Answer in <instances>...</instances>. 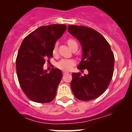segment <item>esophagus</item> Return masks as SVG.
Segmentation results:
<instances>
[{"instance_id": "esophagus-1", "label": "esophagus", "mask_w": 132, "mask_h": 132, "mask_svg": "<svg viewBox=\"0 0 132 132\" xmlns=\"http://www.w3.org/2000/svg\"><path fill=\"white\" fill-rule=\"evenodd\" d=\"M68 72H66V71H63V75H66V74H68Z\"/></svg>"}]
</instances>
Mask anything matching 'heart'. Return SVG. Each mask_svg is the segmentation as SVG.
Here are the masks:
<instances>
[{
    "instance_id": "b5f03b06",
    "label": "heart",
    "mask_w": 132,
    "mask_h": 132,
    "mask_svg": "<svg viewBox=\"0 0 132 132\" xmlns=\"http://www.w3.org/2000/svg\"><path fill=\"white\" fill-rule=\"evenodd\" d=\"M67 43L68 46L71 50L76 46H78V43L76 41L72 38H69L67 40ZM57 44H55L53 49V53L56 54L57 53ZM75 62L74 60H69V59H62L60 61L57 62V67L59 69H61L63 71H68L71 70L72 66L75 64Z\"/></svg>"
}]
</instances>
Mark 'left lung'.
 Masks as SVG:
<instances>
[{"instance_id":"left-lung-1","label":"left lung","mask_w":132,"mask_h":132,"mask_svg":"<svg viewBox=\"0 0 132 132\" xmlns=\"http://www.w3.org/2000/svg\"><path fill=\"white\" fill-rule=\"evenodd\" d=\"M68 28L82 49V58L78 68L88 71V75L84 76L80 72L72 74V91L80 101L97 99L105 91L112 78L114 55L109 43L96 30L78 25H68Z\"/></svg>"}]
</instances>
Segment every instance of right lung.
Returning <instances> with one entry per match:
<instances>
[{
    "mask_svg": "<svg viewBox=\"0 0 132 132\" xmlns=\"http://www.w3.org/2000/svg\"><path fill=\"white\" fill-rule=\"evenodd\" d=\"M66 28L57 24L40 27L21 44L16 59V74L22 90L33 102L48 103L55 97L63 74L57 68L48 73L43 65L46 59L53 57L54 45Z\"/></svg>",
    "mask_w": 132,
    "mask_h": 132,
    "instance_id": "right-lung-1",
    "label": "right lung"
}]
</instances>
